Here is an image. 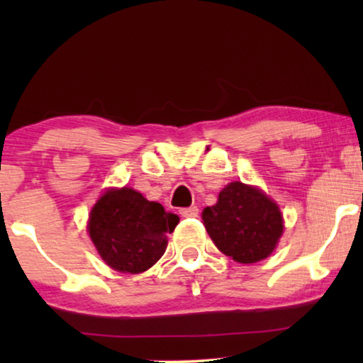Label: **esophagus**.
Returning <instances> with one entry per match:
<instances>
[{
	"label": "esophagus",
	"mask_w": 363,
	"mask_h": 363,
	"mask_svg": "<svg viewBox=\"0 0 363 363\" xmlns=\"http://www.w3.org/2000/svg\"><path fill=\"white\" fill-rule=\"evenodd\" d=\"M180 215L183 218H196L198 216V208L196 206L183 208V210H180Z\"/></svg>",
	"instance_id": "obj_1"
}]
</instances>
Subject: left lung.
Segmentation results:
<instances>
[{"label": "left lung", "instance_id": "1", "mask_svg": "<svg viewBox=\"0 0 363 363\" xmlns=\"http://www.w3.org/2000/svg\"><path fill=\"white\" fill-rule=\"evenodd\" d=\"M201 218L218 250L242 264L269 256L284 230L276 203L241 182L223 188L216 205L206 206Z\"/></svg>", "mask_w": 363, "mask_h": 363}]
</instances>
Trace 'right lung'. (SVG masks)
Instances as JSON below:
<instances>
[{
	"label": "right lung",
	"mask_w": 363,
	"mask_h": 363,
	"mask_svg": "<svg viewBox=\"0 0 363 363\" xmlns=\"http://www.w3.org/2000/svg\"><path fill=\"white\" fill-rule=\"evenodd\" d=\"M178 220L132 188L108 190L92 208L89 235L112 269L138 274L163 256Z\"/></svg>",
	"instance_id": "add662e5"
}]
</instances>
